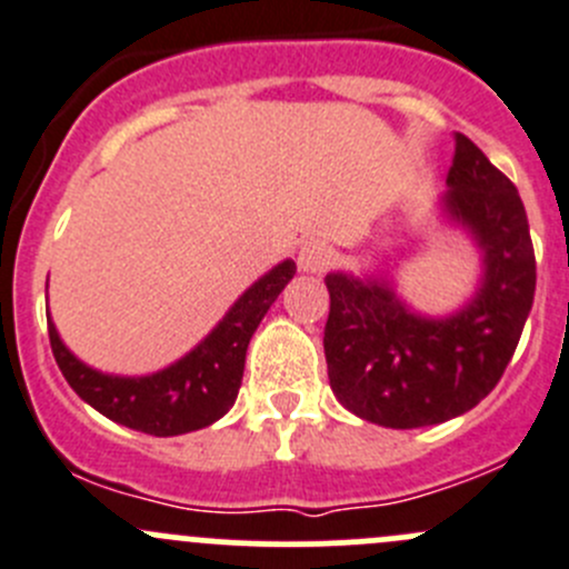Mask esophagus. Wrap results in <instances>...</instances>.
Instances as JSON below:
<instances>
[{
	"mask_svg": "<svg viewBox=\"0 0 569 569\" xmlns=\"http://www.w3.org/2000/svg\"><path fill=\"white\" fill-rule=\"evenodd\" d=\"M297 263H300L302 272H325V269L333 263V250H330L328 244H322V241H308V244L300 247V258H297Z\"/></svg>",
	"mask_w": 569,
	"mask_h": 569,
	"instance_id": "1",
	"label": "esophagus"
}]
</instances>
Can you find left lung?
Masks as SVG:
<instances>
[{"instance_id":"1","label":"left lung","mask_w":569,"mask_h":569,"mask_svg":"<svg viewBox=\"0 0 569 569\" xmlns=\"http://www.w3.org/2000/svg\"><path fill=\"white\" fill-rule=\"evenodd\" d=\"M445 206L476 233L487 274L450 319L406 311L389 286L328 274L325 358L347 411L383 428H425L476 408L498 386L533 306L537 258L515 183L456 132Z\"/></svg>"}]
</instances>
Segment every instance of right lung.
<instances>
[{
  "label": "right lung",
  "instance_id": "1",
  "mask_svg": "<svg viewBox=\"0 0 569 569\" xmlns=\"http://www.w3.org/2000/svg\"><path fill=\"white\" fill-rule=\"evenodd\" d=\"M295 261H283L241 295L213 333L183 361L147 378H113L77 361L49 319V345L71 389L113 422L150 437L200 431L230 411L244 375L247 345L283 286L295 278Z\"/></svg>",
  "mask_w": 569,
  "mask_h": 569
}]
</instances>
